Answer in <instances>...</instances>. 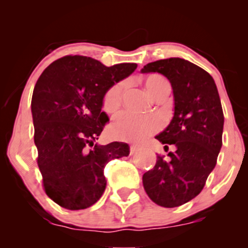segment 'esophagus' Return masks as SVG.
Segmentation results:
<instances>
[{
  "mask_svg": "<svg viewBox=\"0 0 248 248\" xmlns=\"http://www.w3.org/2000/svg\"><path fill=\"white\" fill-rule=\"evenodd\" d=\"M139 148L136 146H130V155H133V154H135L136 152H138Z\"/></svg>",
  "mask_w": 248,
  "mask_h": 248,
  "instance_id": "1",
  "label": "esophagus"
}]
</instances>
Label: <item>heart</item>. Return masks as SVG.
<instances>
[{
	"label": "heart",
	"mask_w": 248,
	"mask_h": 248,
	"mask_svg": "<svg viewBox=\"0 0 248 248\" xmlns=\"http://www.w3.org/2000/svg\"><path fill=\"white\" fill-rule=\"evenodd\" d=\"M167 80L160 76H150L147 78L144 86L148 93L154 96ZM124 90V82H119L108 90L104 98V109L113 112L121 102ZM161 127V119L156 115H138L130 112H121L115 116L110 127L113 138L122 141L141 142L157 132Z\"/></svg>",
	"instance_id": "obj_1"
}]
</instances>
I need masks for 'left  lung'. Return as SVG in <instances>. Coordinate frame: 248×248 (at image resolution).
Here are the masks:
<instances>
[{
  "label": "left lung",
  "mask_w": 248,
  "mask_h": 248,
  "mask_svg": "<svg viewBox=\"0 0 248 248\" xmlns=\"http://www.w3.org/2000/svg\"><path fill=\"white\" fill-rule=\"evenodd\" d=\"M142 73L157 72L170 81L173 116L155 138L164 149L173 146L169 160L157 156L155 167L142 177L154 203L176 207L203 190L217 163L223 138L224 114L213 78L205 70L182 58H168L144 65Z\"/></svg>",
  "instance_id": "1"
}]
</instances>
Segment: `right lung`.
Instances as JSON below:
<instances>
[{"instance_id": "right-lung-1", "label": "right lung", "mask_w": 248, "mask_h": 248, "mask_svg": "<svg viewBox=\"0 0 248 248\" xmlns=\"http://www.w3.org/2000/svg\"><path fill=\"white\" fill-rule=\"evenodd\" d=\"M134 62L105 66L85 56L53 62L39 77L31 100L35 144L46 195L67 210L92 206L106 189L104 169L129 155L124 142L94 143L108 116L102 112L110 87L136 70Z\"/></svg>"}]
</instances>
